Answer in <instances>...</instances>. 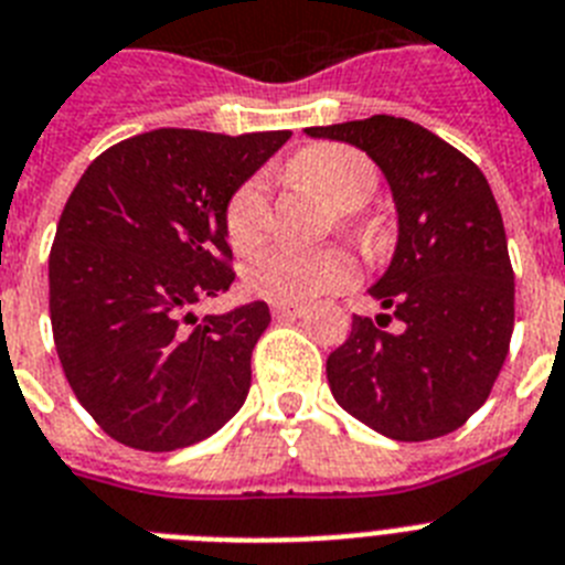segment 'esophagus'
Returning <instances> with one entry per match:
<instances>
[{
    "label": "esophagus",
    "instance_id": "34e87169",
    "mask_svg": "<svg viewBox=\"0 0 565 565\" xmlns=\"http://www.w3.org/2000/svg\"><path fill=\"white\" fill-rule=\"evenodd\" d=\"M307 312L305 305H273L275 319H301Z\"/></svg>",
    "mask_w": 565,
    "mask_h": 565
}]
</instances>
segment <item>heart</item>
Segmentation results:
<instances>
[{
  "instance_id": "1",
  "label": "heart",
  "mask_w": 565,
  "mask_h": 565,
  "mask_svg": "<svg viewBox=\"0 0 565 565\" xmlns=\"http://www.w3.org/2000/svg\"><path fill=\"white\" fill-rule=\"evenodd\" d=\"M296 183L321 194L341 212V224L359 226L353 212L371 201L379 186L373 160L344 143L307 146L287 163ZM269 226V198L264 178H249L226 203L224 230L238 253H249L264 241ZM359 281V264L344 249H267L246 269V287L278 305H305L319 296L341 292Z\"/></svg>"
}]
</instances>
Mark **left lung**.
<instances>
[{
	"label": "left lung",
	"instance_id": "8db88e82",
	"mask_svg": "<svg viewBox=\"0 0 565 565\" xmlns=\"http://www.w3.org/2000/svg\"><path fill=\"white\" fill-rule=\"evenodd\" d=\"M367 151L391 183L399 244L371 296L391 312L353 316L327 359L348 414L399 443L457 430L494 387L514 330V269L480 166L419 122L391 114L305 129ZM396 318L403 330L387 334Z\"/></svg>",
	"mask_w": 565,
	"mask_h": 565
}]
</instances>
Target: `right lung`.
Instances as JSON below:
<instances>
[{
  "label": "right lung",
  "instance_id": "1",
  "mask_svg": "<svg viewBox=\"0 0 565 565\" xmlns=\"http://www.w3.org/2000/svg\"><path fill=\"white\" fill-rule=\"evenodd\" d=\"M290 131L154 129L94 160L49 258L51 330L79 405L117 443L178 451L238 414L264 301L192 316L235 281L224 212Z\"/></svg>",
  "mask_w": 565,
  "mask_h": 565
}]
</instances>
